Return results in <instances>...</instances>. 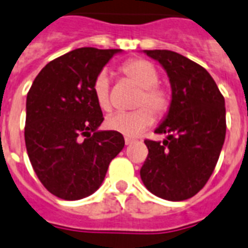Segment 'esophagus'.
<instances>
[{"mask_svg":"<svg viewBox=\"0 0 248 248\" xmlns=\"http://www.w3.org/2000/svg\"><path fill=\"white\" fill-rule=\"evenodd\" d=\"M135 143V139H131V138H124V144L126 145H130V144Z\"/></svg>","mask_w":248,"mask_h":248,"instance_id":"esophagus-1","label":"esophagus"}]
</instances>
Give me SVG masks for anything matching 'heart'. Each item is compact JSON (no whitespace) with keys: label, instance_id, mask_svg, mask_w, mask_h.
Instances as JSON below:
<instances>
[{"label":"heart","instance_id":"heart-1","mask_svg":"<svg viewBox=\"0 0 248 248\" xmlns=\"http://www.w3.org/2000/svg\"><path fill=\"white\" fill-rule=\"evenodd\" d=\"M120 73L140 87V93L135 100V107L139 109L132 112L116 113L107 118L105 126L121 135L135 138L155 122L153 112L155 116L162 117L169 112L171 107V93L166 87L158 85V69L147 59L135 58L124 62L120 67ZM93 95L101 110H112L113 103L109 79L105 72L99 73L93 79Z\"/></svg>","mask_w":248,"mask_h":248}]
</instances>
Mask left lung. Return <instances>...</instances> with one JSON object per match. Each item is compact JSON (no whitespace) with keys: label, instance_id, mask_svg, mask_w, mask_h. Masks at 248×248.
<instances>
[{"label":"left lung","instance_id":"obj_1","mask_svg":"<svg viewBox=\"0 0 248 248\" xmlns=\"http://www.w3.org/2000/svg\"><path fill=\"white\" fill-rule=\"evenodd\" d=\"M165 68L172 100L155 134L144 140L148 157L140 176L149 192L167 201H184L203 188L215 170L227 132L225 100L203 67L170 50H145Z\"/></svg>","mask_w":248,"mask_h":248}]
</instances>
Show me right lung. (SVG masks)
<instances>
[{"label": "right lung", "mask_w": 248, "mask_h": 248, "mask_svg": "<svg viewBox=\"0 0 248 248\" xmlns=\"http://www.w3.org/2000/svg\"><path fill=\"white\" fill-rule=\"evenodd\" d=\"M118 48H76L46 64L27 95L25 147L45 188L62 200L93 194L124 136L97 131L104 121L93 82Z\"/></svg>", "instance_id": "obj_1"}]
</instances>
